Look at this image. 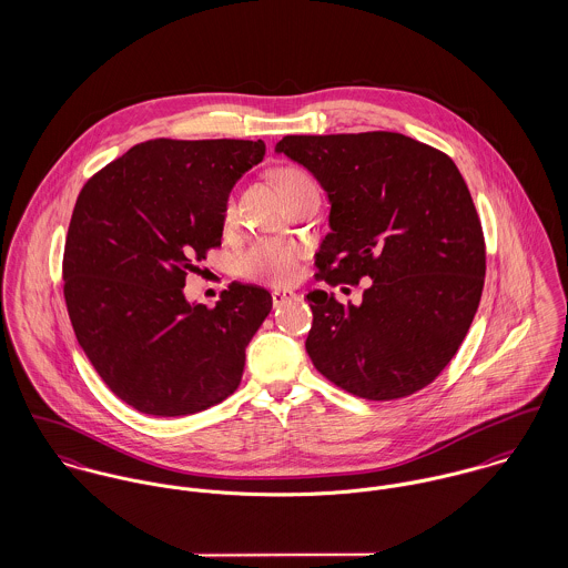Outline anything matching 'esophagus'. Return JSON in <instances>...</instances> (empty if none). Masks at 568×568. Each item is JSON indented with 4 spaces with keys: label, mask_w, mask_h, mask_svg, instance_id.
Masks as SVG:
<instances>
[{
    "label": "esophagus",
    "mask_w": 568,
    "mask_h": 568,
    "mask_svg": "<svg viewBox=\"0 0 568 568\" xmlns=\"http://www.w3.org/2000/svg\"><path fill=\"white\" fill-rule=\"evenodd\" d=\"M271 297H273V304H275V306H282V304H286V302H291V300H297V293H295V291H288V288H275V291L271 293Z\"/></svg>",
    "instance_id": "34e87169"
}]
</instances>
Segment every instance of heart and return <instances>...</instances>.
<instances>
[{
  "mask_svg": "<svg viewBox=\"0 0 568 568\" xmlns=\"http://www.w3.org/2000/svg\"><path fill=\"white\" fill-rule=\"evenodd\" d=\"M275 181L280 183L284 196L302 190V187H313V179L308 172L295 165L280 168L275 172ZM234 214V203H227V216ZM304 251L302 246L293 241L284 239H262L255 241L248 248H244L239 255V273L246 280L264 282V284H288L295 280L300 260Z\"/></svg>",
  "mask_w": 568,
  "mask_h": 568,
  "instance_id": "heart-1",
  "label": "heart"
}]
</instances>
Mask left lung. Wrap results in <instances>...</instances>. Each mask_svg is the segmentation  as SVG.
I'll return each instance as SVG.
<instances>
[{
	"label": "left lung",
	"mask_w": 568,
	"mask_h": 568,
	"mask_svg": "<svg viewBox=\"0 0 568 568\" xmlns=\"http://www.w3.org/2000/svg\"><path fill=\"white\" fill-rule=\"evenodd\" d=\"M275 153L327 192L317 277L329 286L372 280L358 306L306 295L313 365L358 398L419 392L457 354L486 280L484 230L462 172L442 151L389 131L286 135Z\"/></svg>",
	"instance_id": "1"
}]
</instances>
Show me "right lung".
Segmentation results:
<instances>
[{
  "mask_svg": "<svg viewBox=\"0 0 568 568\" xmlns=\"http://www.w3.org/2000/svg\"><path fill=\"white\" fill-rule=\"evenodd\" d=\"M264 151L262 140H149L79 194L63 255L68 313L100 378L140 413H199L241 385L271 293L234 282L207 308L183 286L221 246L230 192Z\"/></svg>",
  "mask_w": 568,
  "mask_h": 568,
  "instance_id": "right-lung-1",
  "label": "right lung"
}]
</instances>
